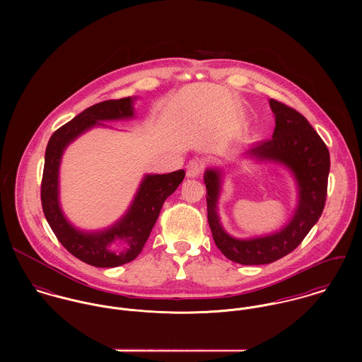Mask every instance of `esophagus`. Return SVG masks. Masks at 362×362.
Returning a JSON list of instances; mask_svg holds the SVG:
<instances>
[{"instance_id":"34e87169","label":"esophagus","mask_w":362,"mask_h":362,"mask_svg":"<svg viewBox=\"0 0 362 362\" xmlns=\"http://www.w3.org/2000/svg\"><path fill=\"white\" fill-rule=\"evenodd\" d=\"M202 168H204V163L201 160H191L187 164V175L189 178H195L202 173Z\"/></svg>"}]
</instances>
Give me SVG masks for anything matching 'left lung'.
I'll use <instances>...</instances> for the list:
<instances>
[{"label": "left lung", "instance_id": "left-lung-1", "mask_svg": "<svg viewBox=\"0 0 362 362\" xmlns=\"http://www.w3.org/2000/svg\"><path fill=\"white\" fill-rule=\"evenodd\" d=\"M269 104L276 119L273 136L252 145L245 153L259 161L283 164L293 173L298 187V205L288 224L277 233L250 240L228 235L217 214L223 173L207 168L204 175L213 240L226 258L241 264H266L293 252L319 220L326 202L330 170L327 146L297 110L274 99Z\"/></svg>", "mask_w": 362, "mask_h": 362}]
</instances>
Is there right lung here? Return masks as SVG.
Returning a JSON list of instances; mask_svg holds the SVG:
<instances>
[{"mask_svg": "<svg viewBox=\"0 0 362 362\" xmlns=\"http://www.w3.org/2000/svg\"><path fill=\"white\" fill-rule=\"evenodd\" d=\"M132 98H124L119 100H105L86 108L52 134L45 156L40 195L43 211L52 233L69 254L96 267L121 266L141 254L164 201L178 188L185 177L184 170L168 174H148L142 180L128 211L103 231L85 233L75 228L65 218L58 201V170L65 148L85 131L95 125H104L100 121L132 118ZM115 240L126 243L127 248L122 253H114L110 250Z\"/></svg>", "mask_w": 362, "mask_h": 362, "instance_id": "obj_1", "label": "right lung"}]
</instances>
